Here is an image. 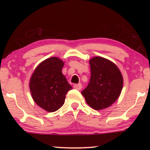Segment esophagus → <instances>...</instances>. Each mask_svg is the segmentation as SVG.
Here are the masks:
<instances>
[{
	"instance_id": "obj_1",
	"label": "esophagus",
	"mask_w": 150,
	"mask_h": 150,
	"mask_svg": "<svg viewBox=\"0 0 150 150\" xmlns=\"http://www.w3.org/2000/svg\"><path fill=\"white\" fill-rule=\"evenodd\" d=\"M74 89L77 90H81L82 89V85L81 83L76 84V85H74Z\"/></svg>"
}]
</instances>
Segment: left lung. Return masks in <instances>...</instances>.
<instances>
[{
  "instance_id": "left-lung-1",
  "label": "left lung",
  "mask_w": 150,
  "mask_h": 150,
  "mask_svg": "<svg viewBox=\"0 0 150 150\" xmlns=\"http://www.w3.org/2000/svg\"><path fill=\"white\" fill-rule=\"evenodd\" d=\"M89 64L91 79L81 93L91 108L104 109L120 96L123 87L122 75L115 64L102 57H93Z\"/></svg>"
}]
</instances>
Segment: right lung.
I'll use <instances>...</instances> for the list:
<instances>
[{
    "label": "right lung",
    "mask_w": 150,
    "mask_h": 150,
    "mask_svg": "<svg viewBox=\"0 0 150 150\" xmlns=\"http://www.w3.org/2000/svg\"><path fill=\"white\" fill-rule=\"evenodd\" d=\"M64 63L57 57H51L35 69L30 81V90L35 102L43 109L54 112L65 102V95L71 86L63 75Z\"/></svg>",
    "instance_id": "add662e5"
}]
</instances>
